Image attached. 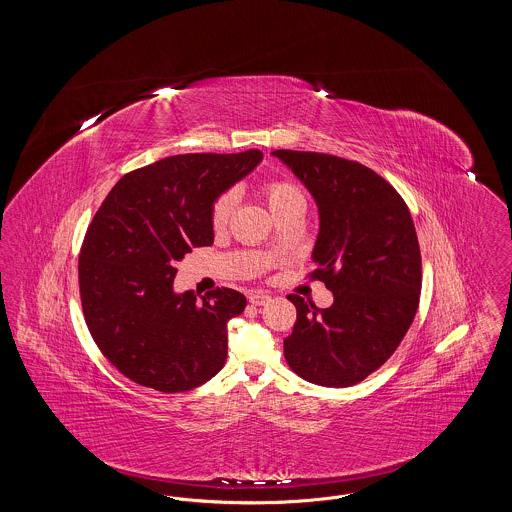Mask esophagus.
Masks as SVG:
<instances>
[{"label": "esophagus", "instance_id": "1", "mask_svg": "<svg viewBox=\"0 0 512 512\" xmlns=\"http://www.w3.org/2000/svg\"><path fill=\"white\" fill-rule=\"evenodd\" d=\"M270 301V295L267 292H253L249 295V303L255 307H261Z\"/></svg>", "mask_w": 512, "mask_h": 512}]
</instances>
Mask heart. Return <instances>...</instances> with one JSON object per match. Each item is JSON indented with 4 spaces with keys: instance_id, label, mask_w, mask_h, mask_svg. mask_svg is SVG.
Instances as JSON below:
<instances>
[{
    "instance_id": "heart-1",
    "label": "heart",
    "mask_w": 512,
    "mask_h": 512,
    "mask_svg": "<svg viewBox=\"0 0 512 512\" xmlns=\"http://www.w3.org/2000/svg\"><path fill=\"white\" fill-rule=\"evenodd\" d=\"M263 195H265L272 213L280 211L282 207L290 205L293 201H305L303 192L295 184L288 180H278V178H272L263 184ZM236 201H238V197L234 192H224L215 199V203L211 207V224L215 228H222L228 224V220L236 209Z\"/></svg>"
}]
</instances>
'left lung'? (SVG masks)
Listing matches in <instances>:
<instances>
[{"label": "left lung", "instance_id": "obj_1", "mask_svg": "<svg viewBox=\"0 0 512 512\" xmlns=\"http://www.w3.org/2000/svg\"><path fill=\"white\" fill-rule=\"evenodd\" d=\"M318 207L313 276L334 293L328 309L290 295L297 309L284 355L301 378L347 388L384 365L413 324L422 263L411 213L365 165L326 153L272 151Z\"/></svg>", "mask_w": 512, "mask_h": 512}]
</instances>
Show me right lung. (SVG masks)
<instances>
[{"instance_id":"obj_1","label":"right lung","mask_w":512,"mask_h":512,"mask_svg":"<svg viewBox=\"0 0 512 512\" xmlns=\"http://www.w3.org/2000/svg\"><path fill=\"white\" fill-rule=\"evenodd\" d=\"M261 161L259 149L174 155L124 174L101 203L80 249V299L101 353L132 382L178 393L224 366L226 324L247 301L230 288L174 292L176 263L213 244L215 199Z\"/></svg>"}]
</instances>
